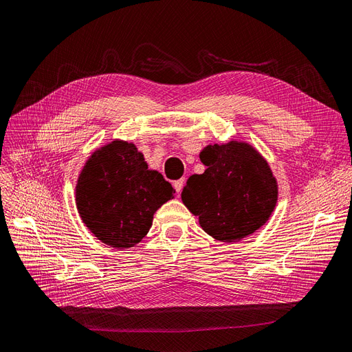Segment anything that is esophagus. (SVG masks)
<instances>
[{"label": "esophagus", "instance_id": "34e87169", "mask_svg": "<svg viewBox=\"0 0 352 352\" xmlns=\"http://www.w3.org/2000/svg\"><path fill=\"white\" fill-rule=\"evenodd\" d=\"M184 185H185V179H179V180H176L175 184H173V186H175L177 193L182 192V189H184Z\"/></svg>", "mask_w": 352, "mask_h": 352}]
</instances>
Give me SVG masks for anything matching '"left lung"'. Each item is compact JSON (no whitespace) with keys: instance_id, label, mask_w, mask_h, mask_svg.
<instances>
[{"instance_id":"1","label":"left lung","mask_w":352,"mask_h":352,"mask_svg":"<svg viewBox=\"0 0 352 352\" xmlns=\"http://www.w3.org/2000/svg\"><path fill=\"white\" fill-rule=\"evenodd\" d=\"M206 166L192 175L182 201L206 234L232 243L258 230L277 202V185L269 164L245 143L208 146L201 153Z\"/></svg>"}]
</instances>
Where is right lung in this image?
Returning <instances> with one entry per match:
<instances>
[{"label":"right lung","mask_w":352,"mask_h":352,"mask_svg":"<svg viewBox=\"0 0 352 352\" xmlns=\"http://www.w3.org/2000/svg\"><path fill=\"white\" fill-rule=\"evenodd\" d=\"M175 189L148 170L135 146L112 142L96 150L79 176L76 205L88 230L114 248H130L148 232L153 215Z\"/></svg>","instance_id":"obj_1"}]
</instances>
